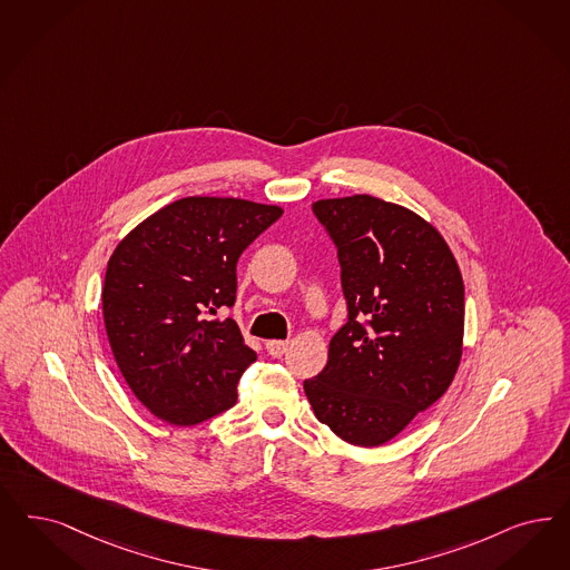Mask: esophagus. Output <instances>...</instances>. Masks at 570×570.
<instances>
[{"mask_svg": "<svg viewBox=\"0 0 570 570\" xmlns=\"http://www.w3.org/2000/svg\"><path fill=\"white\" fill-rule=\"evenodd\" d=\"M265 350H267V354L279 357V355L288 350V341H267Z\"/></svg>", "mask_w": 570, "mask_h": 570, "instance_id": "1", "label": "esophagus"}]
</instances>
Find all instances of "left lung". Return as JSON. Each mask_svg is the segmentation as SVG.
Wrapping results in <instances>:
<instances>
[{
  "instance_id": "1",
  "label": "left lung",
  "mask_w": 570,
  "mask_h": 570,
  "mask_svg": "<svg viewBox=\"0 0 570 570\" xmlns=\"http://www.w3.org/2000/svg\"><path fill=\"white\" fill-rule=\"evenodd\" d=\"M347 322L324 371L303 387L320 423L354 446H379L449 390L459 368L465 288L442 236L373 196L320 199Z\"/></svg>"
}]
</instances>
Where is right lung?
<instances>
[{
    "instance_id": "1",
    "label": "right lung",
    "mask_w": 570,
    "mask_h": 570,
    "mask_svg": "<svg viewBox=\"0 0 570 570\" xmlns=\"http://www.w3.org/2000/svg\"><path fill=\"white\" fill-rule=\"evenodd\" d=\"M282 208L234 197H183L142 220L107 263L102 315L128 387L173 425L232 409L256 360L232 317L237 258Z\"/></svg>"
}]
</instances>
